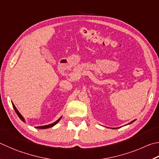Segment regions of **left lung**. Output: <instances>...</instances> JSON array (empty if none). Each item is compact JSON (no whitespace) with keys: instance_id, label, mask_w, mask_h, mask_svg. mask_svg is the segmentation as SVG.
Segmentation results:
<instances>
[{"instance_id":"1","label":"left lung","mask_w":159,"mask_h":159,"mask_svg":"<svg viewBox=\"0 0 159 159\" xmlns=\"http://www.w3.org/2000/svg\"><path fill=\"white\" fill-rule=\"evenodd\" d=\"M134 122V121H132V122H130L129 124H131V123H132V122Z\"/></svg>"}]
</instances>
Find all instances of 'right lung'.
<instances>
[{
    "label": "right lung",
    "mask_w": 159,
    "mask_h": 159,
    "mask_svg": "<svg viewBox=\"0 0 159 159\" xmlns=\"http://www.w3.org/2000/svg\"><path fill=\"white\" fill-rule=\"evenodd\" d=\"M12 106H13V108H14V111H15V112H16V113L17 114V115H18L19 116V117L20 118V119H21L23 122H24V117H23L22 116H21V115L19 113V112L17 111V109L16 108V107H15V106H14V104H12ZM60 119H61V118H60V119H58L57 120L56 122H55L54 123H52V124H51V125H46V126H37L36 128H37V129H47V128H50V127H52V126H53L54 125H56V124L59 122V121L60 120Z\"/></svg>",
    "instance_id": "obj_1"
}]
</instances>
